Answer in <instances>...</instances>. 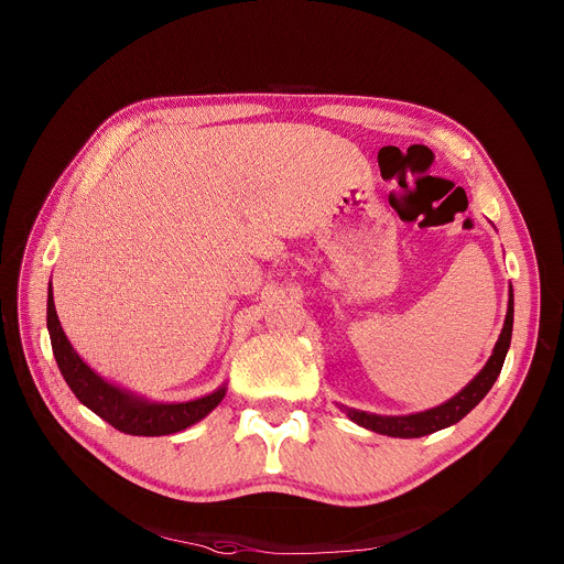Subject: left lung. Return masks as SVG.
<instances>
[{"mask_svg": "<svg viewBox=\"0 0 564 564\" xmlns=\"http://www.w3.org/2000/svg\"><path fill=\"white\" fill-rule=\"evenodd\" d=\"M512 322H514V294L510 288L506 324H502V332L494 345L489 361L457 395H453L443 404L419 411V413H406V416H379V413H368V411L351 409L345 404H340V409L347 413V419L351 423H357L366 430H372L377 434L398 436V438H419V436H425V434H432V432H438L443 427H451V425L459 423L470 409H476L480 404V400L489 393L494 381L498 379L500 368H502V364H506L508 349H510Z\"/></svg>", "mask_w": 564, "mask_h": 564, "instance_id": "8db88e82", "label": "left lung"}]
</instances>
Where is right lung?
<instances>
[{
  "instance_id": "add662e5",
  "label": "right lung",
  "mask_w": 564,
  "mask_h": 564,
  "mask_svg": "<svg viewBox=\"0 0 564 564\" xmlns=\"http://www.w3.org/2000/svg\"><path fill=\"white\" fill-rule=\"evenodd\" d=\"M47 332L56 366L62 370L75 398L118 432L132 436H164L187 430L194 423L203 421L226 395V383H221L217 391L196 400L153 402L118 387L113 381H107L91 366L84 364V359L66 338L54 308L52 281L47 288Z\"/></svg>"
}]
</instances>
